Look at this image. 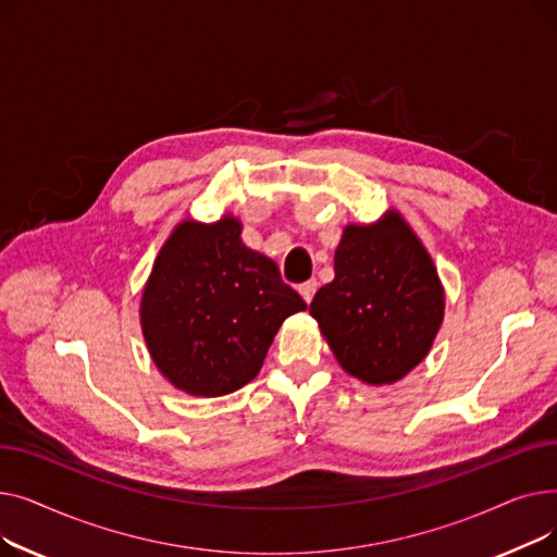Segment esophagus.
<instances>
[{"mask_svg": "<svg viewBox=\"0 0 557 557\" xmlns=\"http://www.w3.org/2000/svg\"><path fill=\"white\" fill-rule=\"evenodd\" d=\"M315 286H318V282L315 280H309V282H305V284H300L298 286V290H300V296H302V300L309 305L311 300H313V294H315Z\"/></svg>", "mask_w": 557, "mask_h": 557, "instance_id": "obj_1", "label": "esophagus"}]
</instances>
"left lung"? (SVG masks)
<instances>
[{"instance_id": "8db88e82", "label": "left lung", "mask_w": 557, "mask_h": 557, "mask_svg": "<svg viewBox=\"0 0 557 557\" xmlns=\"http://www.w3.org/2000/svg\"><path fill=\"white\" fill-rule=\"evenodd\" d=\"M309 313L347 374L391 386L431 352L445 320V286L413 227L388 210L374 223L343 227L334 280Z\"/></svg>"}]
</instances>
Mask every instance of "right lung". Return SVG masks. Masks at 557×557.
Masks as SVG:
<instances>
[{
  "label": "right lung",
  "instance_id": "add662e5",
  "mask_svg": "<svg viewBox=\"0 0 557 557\" xmlns=\"http://www.w3.org/2000/svg\"><path fill=\"white\" fill-rule=\"evenodd\" d=\"M242 230L234 214L183 219L141 290L146 349L166 382L194 397L252 382L284 320L307 309L277 263L242 242Z\"/></svg>",
  "mask_w": 557,
  "mask_h": 557
}]
</instances>
